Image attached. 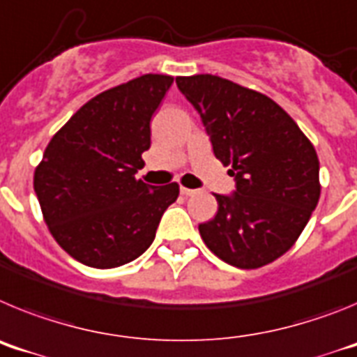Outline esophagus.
<instances>
[{
	"instance_id": "obj_1",
	"label": "esophagus",
	"mask_w": 357,
	"mask_h": 357,
	"mask_svg": "<svg viewBox=\"0 0 357 357\" xmlns=\"http://www.w3.org/2000/svg\"><path fill=\"white\" fill-rule=\"evenodd\" d=\"M181 193L184 195V197H193V195H197V189H189V188H181Z\"/></svg>"
}]
</instances>
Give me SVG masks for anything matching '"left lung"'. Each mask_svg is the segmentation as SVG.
Wrapping results in <instances>:
<instances>
[{
	"label": "left lung",
	"instance_id": "1",
	"mask_svg": "<svg viewBox=\"0 0 357 357\" xmlns=\"http://www.w3.org/2000/svg\"><path fill=\"white\" fill-rule=\"evenodd\" d=\"M198 110L216 159L236 191L214 195L218 213L198 230L225 263L254 270L295 245L320 198V162L311 141L272 98L216 75L176 77Z\"/></svg>",
	"mask_w": 357,
	"mask_h": 357
}]
</instances>
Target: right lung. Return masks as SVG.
<instances>
[{
	"label": "right lung",
	"mask_w": 357,
	"mask_h": 357,
	"mask_svg": "<svg viewBox=\"0 0 357 357\" xmlns=\"http://www.w3.org/2000/svg\"><path fill=\"white\" fill-rule=\"evenodd\" d=\"M173 77L148 73L94 96L44 150L33 189L55 241L85 266L137 259L155 238L178 184L135 178L150 148V121Z\"/></svg>",
	"instance_id": "right-lung-1"
}]
</instances>
